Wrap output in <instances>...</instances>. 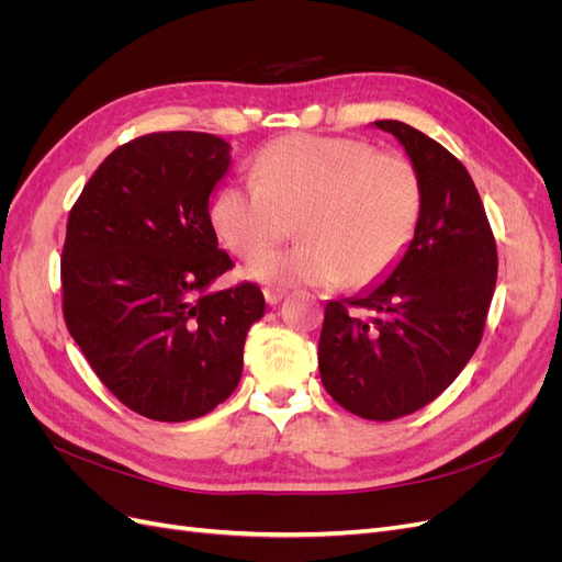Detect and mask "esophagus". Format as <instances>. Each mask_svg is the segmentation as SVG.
Segmentation results:
<instances>
[{
	"label": "esophagus",
	"instance_id": "1",
	"mask_svg": "<svg viewBox=\"0 0 562 562\" xmlns=\"http://www.w3.org/2000/svg\"><path fill=\"white\" fill-rule=\"evenodd\" d=\"M262 293H265L267 304H279L285 297V288H281V285H267Z\"/></svg>",
	"mask_w": 562,
	"mask_h": 562
}]
</instances>
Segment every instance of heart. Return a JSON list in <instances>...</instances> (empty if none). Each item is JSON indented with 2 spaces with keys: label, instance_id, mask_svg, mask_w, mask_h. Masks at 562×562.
<instances>
[{
  "label": "heart",
  "instance_id": "b5f03b06",
  "mask_svg": "<svg viewBox=\"0 0 562 562\" xmlns=\"http://www.w3.org/2000/svg\"><path fill=\"white\" fill-rule=\"evenodd\" d=\"M424 211L417 166L366 140L285 135L252 164V180L223 187L211 223L234 255L259 252L299 220L303 241L258 255L265 283L363 288L382 279L415 239Z\"/></svg>",
  "mask_w": 562,
  "mask_h": 562
}]
</instances>
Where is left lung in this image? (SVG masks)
<instances>
[{
  "mask_svg": "<svg viewBox=\"0 0 562 562\" xmlns=\"http://www.w3.org/2000/svg\"><path fill=\"white\" fill-rule=\"evenodd\" d=\"M375 126L396 135L417 166L424 211L386 281L326 304L318 370L345 411L391 422L443 394L479 349L497 283V244L462 161L403 122Z\"/></svg>",
  "mask_w": 562,
  "mask_h": 562,
  "instance_id": "1",
  "label": "left lung"
}]
</instances>
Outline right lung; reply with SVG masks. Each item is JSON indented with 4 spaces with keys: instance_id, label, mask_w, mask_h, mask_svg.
<instances>
[{
    "instance_id": "1",
    "label": "right lung",
    "mask_w": 562,
    "mask_h": 562,
    "mask_svg": "<svg viewBox=\"0 0 562 562\" xmlns=\"http://www.w3.org/2000/svg\"><path fill=\"white\" fill-rule=\"evenodd\" d=\"M229 145L161 131L116 147L83 184L60 255L63 316L89 366L128 411L157 422L209 415L241 380L265 295L241 281L209 213Z\"/></svg>"
}]
</instances>
